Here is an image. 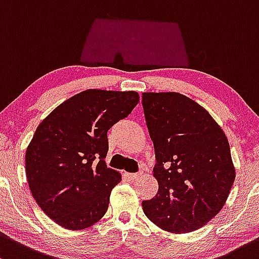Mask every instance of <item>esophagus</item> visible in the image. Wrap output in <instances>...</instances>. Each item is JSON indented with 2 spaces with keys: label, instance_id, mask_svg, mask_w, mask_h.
<instances>
[{
  "label": "esophagus",
  "instance_id": "obj_1",
  "mask_svg": "<svg viewBox=\"0 0 259 259\" xmlns=\"http://www.w3.org/2000/svg\"><path fill=\"white\" fill-rule=\"evenodd\" d=\"M129 179L132 180H138L139 178H141L143 176V171H138V172H134V174H129Z\"/></svg>",
  "mask_w": 259,
  "mask_h": 259
}]
</instances>
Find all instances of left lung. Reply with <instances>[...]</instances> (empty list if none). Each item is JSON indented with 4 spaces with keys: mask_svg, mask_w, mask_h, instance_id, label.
<instances>
[{
    "mask_svg": "<svg viewBox=\"0 0 259 259\" xmlns=\"http://www.w3.org/2000/svg\"><path fill=\"white\" fill-rule=\"evenodd\" d=\"M159 191L144 213L172 233L198 230L225 205L235 167L225 133L208 111L179 93H143Z\"/></svg>",
    "mask_w": 259,
    "mask_h": 259,
    "instance_id": "1",
    "label": "left lung"
}]
</instances>
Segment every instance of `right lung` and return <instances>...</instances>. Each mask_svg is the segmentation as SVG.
<instances>
[{"instance_id":"obj_1","label":"right lung","mask_w":259,"mask_h":259,"mask_svg":"<svg viewBox=\"0 0 259 259\" xmlns=\"http://www.w3.org/2000/svg\"><path fill=\"white\" fill-rule=\"evenodd\" d=\"M138 103L137 92L89 89L38 125L26 151V175L38 206L59 226L83 230L105 214L121 180L105 164L107 133Z\"/></svg>"}]
</instances>
